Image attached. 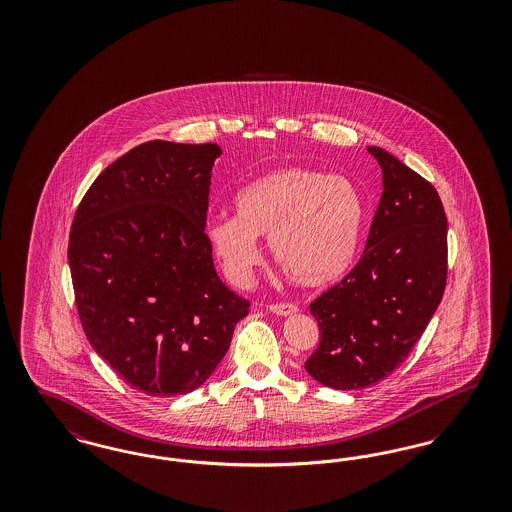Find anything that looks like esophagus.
<instances>
[{
  "label": "esophagus",
  "instance_id": "obj_1",
  "mask_svg": "<svg viewBox=\"0 0 512 512\" xmlns=\"http://www.w3.org/2000/svg\"><path fill=\"white\" fill-rule=\"evenodd\" d=\"M268 311L278 317H292L297 313V307L293 303H276V305H270Z\"/></svg>",
  "mask_w": 512,
  "mask_h": 512
}]
</instances>
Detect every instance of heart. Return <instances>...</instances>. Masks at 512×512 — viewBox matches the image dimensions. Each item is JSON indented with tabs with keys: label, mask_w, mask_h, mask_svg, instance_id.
Segmentation results:
<instances>
[{
	"label": "heart",
	"mask_w": 512,
	"mask_h": 512,
	"mask_svg": "<svg viewBox=\"0 0 512 512\" xmlns=\"http://www.w3.org/2000/svg\"><path fill=\"white\" fill-rule=\"evenodd\" d=\"M236 217H213L205 242L224 274L244 286L268 238L272 261L301 288L328 286L353 267L366 224L365 195L338 174L284 167L234 197Z\"/></svg>",
	"instance_id": "obj_1"
}]
</instances>
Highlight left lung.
Segmentation results:
<instances>
[{
  "mask_svg": "<svg viewBox=\"0 0 512 512\" xmlns=\"http://www.w3.org/2000/svg\"><path fill=\"white\" fill-rule=\"evenodd\" d=\"M384 192L361 261L311 303L320 328L305 370L334 390H365L405 361L438 309L447 219L436 188L390 151L368 146Z\"/></svg>",
  "mask_w": 512,
  "mask_h": 512,
  "instance_id": "left-lung-1",
  "label": "left lung"
}]
</instances>
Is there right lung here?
Returning <instances> with one entry per match:
<instances>
[{
  "instance_id": "add662e5",
  "label": "right lung",
  "mask_w": 512,
  "mask_h": 512,
  "mask_svg": "<svg viewBox=\"0 0 512 512\" xmlns=\"http://www.w3.org/2000/svg\"><path fill=\"white\" fill-rule=\"evenodd\" d=\"M220 155L217 144H140L99 174L74 215L69 267L82 328L151 397L197 390L249 313L203 234Z\"/></svg>"
}]
</instances>
